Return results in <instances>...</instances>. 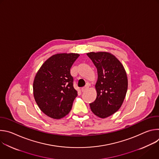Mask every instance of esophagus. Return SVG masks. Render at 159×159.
Segmentation results:
<instances>
[{
    "label": "esophagus",
    "instance_id": "34e87169",
    "mask_svg": "<svg viewBox=\"0 0 159 159\" xmlns=\"http://www.w3.org/2000/svg\"><path fill=\"white\" fill-rule=\"evenodd\" d=\"M88 89H89V86H87V85L85 86L84 87H82V88L81 89V90H82V93L85 92V90H87Z\"/></svg>",
    "mask_w": 159,
    "mask_h": 159
}]
</instances>
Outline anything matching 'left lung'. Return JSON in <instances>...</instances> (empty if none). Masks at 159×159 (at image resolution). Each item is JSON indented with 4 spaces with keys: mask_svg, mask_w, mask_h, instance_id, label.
<instances>
[{
    "mask_svg": "<svg viewBox=\"0 0 159 159\" xmlns=\"http://www.w3.org/2000/svg\"><path fill=\"white\" fill-rule=\"evenodd\" d=\"M98 70L97 97L90 104V109L101 118H107L121 107L128 89V78L120 60L109 52L87 53Z\"/></svg>",
    "mask_w": 159,
    "mask_h": 159,
    "instance_id": "1",
    "label": "left lung"
}]
</instances>
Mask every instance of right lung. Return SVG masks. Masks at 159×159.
<instances>
[{
  "instance_id": "obj_1",
  "label": "right lung",
  "mask_w": 159,
  "mask_h": 159,
  "mask_svg": "<svg viewBox=\"0 0 159 159\" xmlns=\"http://www.w3.org/2000/svg\"><path fill=\"white\" fill-rule=\"evenodd\" d=\"M78 53H57L44 62L33 82V94L41 111L53 119L70 112L77 91L73 85L70 68Z\"/></svg>"
}]
</instances>
